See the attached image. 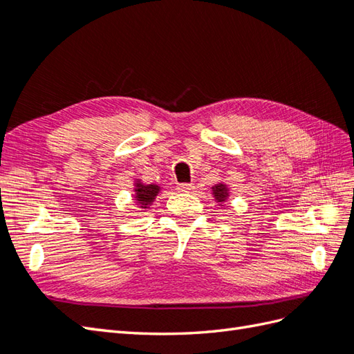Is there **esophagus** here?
Instances as JSON below:
<instances>
[{"label": "esophagus", "instance_id": "34e87169", "mask_svg": "<svg viewBox=\"0 0 354 354\" xmlns=\"http://www.w3.org/2000/svg\"><path fill=\"white\" fill-rule=\"evenodd\" d=\"M193 188H194V184H192V183H183V184L178 185V190L179 192H184V193L192 192Z\"/></svg>", "mask_w": 354, "mask_h": 354}]
</instances>
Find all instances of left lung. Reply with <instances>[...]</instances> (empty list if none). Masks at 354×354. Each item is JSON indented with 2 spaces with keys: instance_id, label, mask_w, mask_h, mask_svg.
<instances>
[{
  "instance_id": "left-lung-1",
  "label": "left lung",
  "mask_w": 354,
  "mask_h": 354,
  "mask_svg": "<svg viewBox=\"0 0 354 354\" xmlns=\"http://www.w3.org/2000/svg\"><path fill=\"white\" fill-rule=\"evenodd\" d=\"M212 192H214L216 199H218V201H225V199H226L227 192H226V187H225L223 184L216 185L214 188H212Z\"/></svg>"
}]
</instances>
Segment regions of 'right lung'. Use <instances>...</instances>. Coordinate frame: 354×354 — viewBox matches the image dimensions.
Returning <instances> with one entry per match:
<instances>
[{"instance_id":"right-lung-1","label":"right lung","mask_w":354,"mask_h":354,"mask_svg":"<svg viewBox=\"0 0 354 354\" xmlns=\"http://www.w3.org/2000/svg\"><path fill=\"white\" fill-rule=\"evenodd\" d=\"M158 193V185H142L138 184L136 188V196L138 205L143 208H147L151 205V202L153 201V197L157 196Z\"/></svg>"}]
</instances>
